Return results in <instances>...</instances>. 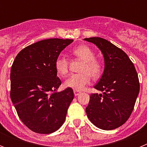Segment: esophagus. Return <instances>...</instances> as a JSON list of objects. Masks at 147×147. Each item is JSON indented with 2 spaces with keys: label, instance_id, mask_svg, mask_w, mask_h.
I'll return each mask as SVG.
<instances>
[{
  "label": "esophagus",
  "instance_id": "34e87169",
  "mask_svg": "<svg viewBox=\"0 0 147 147\" xmlns=\"http://www.w3.org/2000/svg\"><path fill=\"white\" fill-rule=\"evenodd\" d=\"M74 95L76 96H79V95L81 93V92H80V90H74Z\"/></svg>",
  "mask_w": 147,
  "mask_h": 147
}]
</instances>
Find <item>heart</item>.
Wrapping results in <instances>:
<instances>
[{
  "label": "heart",
  "instance_id": "obj_1",
  "mask_svg": "<svg viewBox=\"0 0 147 147\" xmlns=\"http://www.w3.org/2000/svg\"><path fill=\"white\" fill-rule=\"evenodd\" d=\"M73 54L84 63L81 67L80 74H72L65 81L64 85L66 88H72L76 90L84 89L90 81V76L96 79L102 74V65L100 62L95 59V53L87 45H80L74 49ZM55 68L60 76H64L68 72V59L64 56H59L55 60Z\"/></svg>",
  "mask_w": 147,
  "mask_h": 147
}]
</instances>
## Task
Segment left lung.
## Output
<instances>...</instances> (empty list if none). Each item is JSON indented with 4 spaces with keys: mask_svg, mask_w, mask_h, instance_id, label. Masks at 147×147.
Instances as JSON below:
<instances>
[{
    "mask_svg": "<svg viewBox=\"0 0 147 147\" xmlns=\"http://www.w3.org/2000/svg\"><path fill=\"white\" fill-rule=\"evenodd\" d=\"M84 40L96 45L105 60L103 74L94 86L102 93L90 95L87 115L99 129H116L127 121L134 108L140 90L137 72L127 54L108 40L96 37Z\"/></svg>",
    "mask_w": 147,
    "mask_h": 147,
    "instance_id": "8db88e82",
    "label": "left lung"
}]
</instances>
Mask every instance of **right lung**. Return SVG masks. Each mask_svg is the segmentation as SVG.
<instances>
[{"instance_id":"obj_1","label":"right lung","mask_w":147,"mask_h":147,"mask_svg":"<svg viewBox=\"0 0 147 147\" xmlns=\"http://www.w3.org/2000/svg\"><path fill=\"white\" fill-rule=\"evenodd\" d=\"M74 40L47 39L20 51L11 68V102L28 129L40 134L59 129L65 121L74 91L67 88L54 92L61 85L55 60Z\"/></svg>"}]
</instances>
